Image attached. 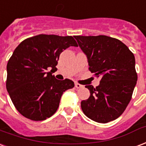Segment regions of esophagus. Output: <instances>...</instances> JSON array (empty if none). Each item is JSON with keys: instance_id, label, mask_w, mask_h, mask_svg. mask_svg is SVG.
<instances>
[{"instance_id": "34e87169", "label": "esophagus", "mask_w": 146, "mask_h": 146, "mask_svg": "<svg viewBox=\"0 0 146 146\" xmlns=\"http://www.w3.org/2000/svg\"><path fill=\"white\" fill-rule=\"evenodd\" d=\"M75 87H76V88L79 89V88H82V87H84V86H83V85H81V84L76 83V84H75Z\"/></svg>"}]
</instances>
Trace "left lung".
Wrapping results in <instances>:
<instances>
[{"label": "left lung", "instance_id": "obj_1", "mask_svg": "<svg viewBox=\"0 0 146 146\" xmlns=\"http://www.w3.org/2000/svg\"><path fill=\"white\" fill-rule=\"evenodd\" d=\"M74 38L87 56L90 71L100 77L98 87H85L90 95L81 101L82 111L96 122L115 120L125 111L136 85L134 54L122 42L106 35Z\"/></svg>", "mask_w": 146, "mask_h": 146}]
</instances>
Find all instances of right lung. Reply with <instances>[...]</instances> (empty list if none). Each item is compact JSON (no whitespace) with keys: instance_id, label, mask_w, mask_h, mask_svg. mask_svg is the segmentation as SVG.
I'll return each mask as SVG.
<instances>
[{"instance_id":"obj_1","label":"right lung","mask_w":146,"mask_h":146,"mask_svg":"<svg viewBox=\"0 0 146 146\" xmlns=\"http://www.w3.org/2000/svg\"><path fill=\"white\" fill-rule=\"evenodd\" d=\"M70 46H78L72 36L38 35L24 40L15 49L7 65L6 87L24 117L32 121L50 117L63 92L74 87L69 79L59 80L52 76L59 55Z\"/></svg>"}]
</instances>
